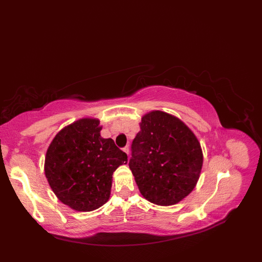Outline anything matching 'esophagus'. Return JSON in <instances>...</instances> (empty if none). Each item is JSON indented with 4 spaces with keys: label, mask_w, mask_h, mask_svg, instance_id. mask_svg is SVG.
I'll use <instances>...</instances> for the list:
<instances>
[{
    "label": "esophagus",
    "mask_w": 262,
    "mask_h": 262,
    "mask_svg": "<svg viewBox=\"0 0 262 262\" xmlns=\"http://www.w3.org/2000/svg\"><path fill=\"white\" fill-rule=\"evenodd\" d=\"M123 150H124V152H125V153L128 155V154H129V145H126L125 147L123 148Z\"/></svg>",
    "instance_id": "34e87169"
}]
</instances>
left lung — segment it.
Here are the masks:
<instances>
[{
    "label": "left lung",
    "mask_w": 262,
    "mask_h": 262,
    "mask_svg": "<svg viewBox=\"0 0 262 262\" xmlns=\"http://www.w3.org/2000/svg\"><path fill=\"white\" fill-rule=\"evenodd\" d=\"M128 164L145 200L171 206L195 188L203 152L196 136L181 119L153 110L141 118Z\"/></svg>",
    "instance_id": "obj_1"
}]
</instances>
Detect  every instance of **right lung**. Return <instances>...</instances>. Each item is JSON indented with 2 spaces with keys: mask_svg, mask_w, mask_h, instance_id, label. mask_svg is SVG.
<instances>
[{
  "mask_svg": "<svg viewBox=\"0 0 262 262\" xmlns=\"http://www.w3.org/2000/svg\"><path fill=\"white\" fill-rule=\"evenodd\" d=\"M100 120L82 118L69 124L48 147L45 174L57 199L75 211H92L110 198L113 174L127 155L112 138L101 136Z\"/></svg>",
  "mask_w": 262,
  "mask_h": 262,
  "instance_id": "right-lung-1",
  "label": "right lung"
}]
</instances>
